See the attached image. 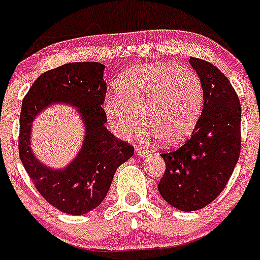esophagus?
Instances as JSON below:
<instances>
[{"label":"esophagus","mask_w":260,"mask_h":260,"mask_svg":"<svg viewBox=\"0 0 260 260\" xmlns=\"http://www.w3.org/2000/svg\"><path fill=\"white\" fill-rule=\"evenodd\" d=\"M136 154H137L138 156L144 157L149 154V150H147L146 147L141 146V145H137V146H136Z\"/></svg>","instance_id":"1"}]
</instances>
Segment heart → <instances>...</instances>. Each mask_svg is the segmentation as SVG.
Segmentation results:
<instances>
[{"label":"heart","mask_w":260,"mask_h":260,"mask_svg":"<svg viewBox=\"0 0 260 260\" xmlns=\"http://www.w3.org/2000/svg\"><path fill=\"white\" fill-rule=\"evenodd\" d=\"M104 110L120 137H131L142 122L161 144L183 141L195 128L204 105L198 73L169 64L137 65L123 73ZM143 119H141V116Z\"/></svg>","instance_id":"b5f03b06"}]
</instances>
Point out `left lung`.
<instances>
[{
	"mask_svg": "<svg viewBox=\"0 0 260 260\" xmlns=\"http://www.w3.org/2000/svg\"><path fill=\"white\" fill-rule=\"evenodd\" d=\"M190 64L204 87V108L191 137L179 149L163 152L166 172L157 190L172 207L193 212L224 190L241 150V106L229 78L198 57Z\"/></svg>",
	"mask_w": 260,
	"mask_h": 260,
	"instance_id": "left-lung-1",
	"label": "left lung"
}]
</instances>
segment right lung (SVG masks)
Instances as JSON below:
<instances>
[{
	"mask_svg": "<svg viewBox=\"0 0 260 260\" xmlns=\"http://www.w3.org/2000/svg\"><path fill=\"white\" fill-rule=\"evenodd\" d=\"M105 65L70 62L43 73L24 97L20 113L19 155L38 192L67 214L82 215L103 203L118 167L133 155L132 145L116 138L105 127ZM56 102L77 108L86 127L81 151L62 170L43 166L30 149L34 118Z\"/></svg>",
	"mask_w": 260,
	"mask_h": 260,
	"instance_id": "1",
	"label": "right lung"
}]
</instances>
